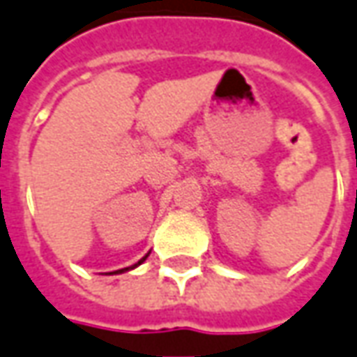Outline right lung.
<instances>
[{"instance_id": "add662e5", "label": "right lung", "mask_w": 357, "mask_h": 357, "mask_svg": "<svg viewBox=\"0 0 357 357\" xmlns=\"http://www.w3.org/2000/svg\"><path fill=\"white\" fill-rule=\"evenodd\" d=\"M147 255H149V253H147ZM147 255H145V257H143V259H139V261L135 263V265H133V267H137V265H141V263L145 261V259H147ZM133 267H126V269H133ZM126 269H119V271H114V273H121V271H126Z\"/></svg>"}]
</instances>
